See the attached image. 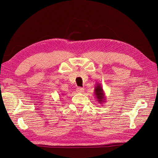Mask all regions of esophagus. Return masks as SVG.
<instances>
[{
    "instance_id": "esophagus-1",
    "label": "esophagus",
    "mask_w": 158,
    "mask_h": 158,
    "mask_svg": "<svg viewBox=\"0 0 158 158\" xmlns=\"http://www.w3.org/2000/svg\"><path fill=\"white\" fill-rule=\"evenodd\" d=\"M77 92H79V93H82L84 92V89L82 88H77Z\"/></svg>"
}]
</instances>
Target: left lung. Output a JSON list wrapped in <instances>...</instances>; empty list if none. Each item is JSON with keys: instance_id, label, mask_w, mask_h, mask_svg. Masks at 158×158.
Here are the masks:
<instances>
[{"instance_id": "obj_1", "label": "left lung", "mask_w": 158, "mask_h": 158, "mask_svg": "<svg viewBox=\"0 0 158 158\" xmlns=\"http://www.w3.org/2000/svg\"><path fill=\"white\" fill-rule=\"evenodd\" d=\"M102 85L100 83H97L95 85L94 88V94L96 96V98L100 104H103L106 101V96L105 94Z\"/></svg>"}]
</instances>
